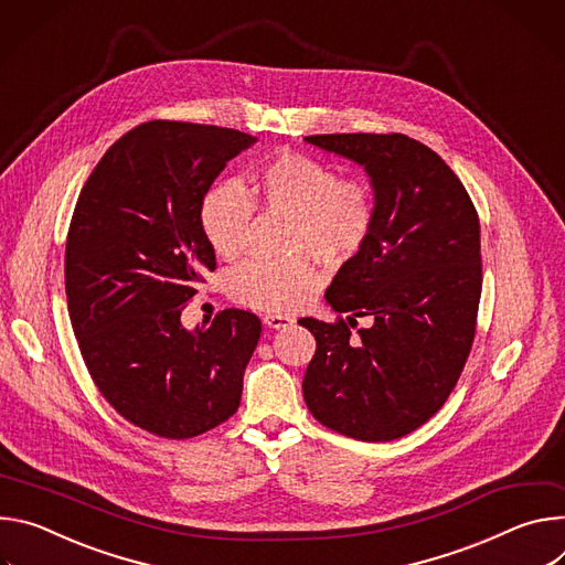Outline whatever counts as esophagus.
<instances>
[{
  "label": "esophagus",
  "mask_w": 565,
  "mask_h": 565,
  "mask_svg": "<svg viewBox=\"0 0 565 565\" xmlns=\"http://www.w3.org/2000/svg\"><path fill=\"white\" fill-rule=\"evenodd\" d=\"M294 323V317L287 315H265V326L271 330H282L289 328Z\"/></svg>",
  "instance_id": "1"
}]
</instances>
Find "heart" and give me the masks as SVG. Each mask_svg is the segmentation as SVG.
I'll list each match as a JSON object with an SVG mask.
<instances>
[{
	"instance_id": "b5f03b06",
	"label": "heart",
	"mask_w": 565,
	"mask_h": 565,
	"mask_svg": "<svg viewBox=\"0 0 565 565\" xmlns=\"http://www.w3.org/2000/svg\"><path fill=\"white\" fill-rule=\"evenodd\" d=\"M254 209L291 217L287 248L309 250L330 265L359 256L377 226L374 188L361 177H341L317 157L285 150L267 157L246 174V185L215 181L200 200V228L224 260L237 258ZM321 282L305 256L285 260H246L228 278L231 296L248 307L289 311Z\"/></svg>"
}]
</instances>
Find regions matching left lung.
Returning a JSON list of instances; mask_svg holds the SVG:
<instances>
[{
    "label": "left lung",
    "instance_id": "obj_1",
    "mask_svg": "<svg viewBox=\"0 0 565 565\" xmlns=\"http://www.w3.org/2000/svg\"><path fill=\"white\" fill-rule=\"evenodd\" d=\"M307 143L361 163L380 217L326 291L345 315L300 319L317 339L302 395L323 426L391 443L440 411L469 359L482 291L480 222L458 174L406 135H315ZM356 316L373 326L349 332Z\"/></svg>",
    "mask_w": 565,
    "mask_h": 565
}]
</instances>
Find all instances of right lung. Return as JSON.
I'll return each mask as SVG.
<instances>
[{
	"label": "right lung",
	"instance_id": "right-lung-1",
	"mask_svg": "<svg viewBox=\"0 0 565 565\" xmlns=\"http://www.w3.org/2000/svg\"><path fill=\"white\" fill-rule=\"evenodd\" d=\"M254 143L217 125L141 122L103 154L72 215L65 291L83 361L120 417L166 440L202 435L237 411L263 332L244 309H222L195 332L181 326L215 269L200 200Z\"/></svg>",
	"mask_w": 565,
	"mask_h": 565
}]
</instances>
